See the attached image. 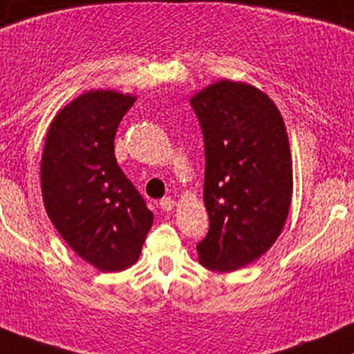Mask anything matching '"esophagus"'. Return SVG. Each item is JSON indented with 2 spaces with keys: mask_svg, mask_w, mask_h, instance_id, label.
Returning a JSON list of instances; mask_svg holds the SVG:
<instances>
[{
  "mask_svg": "<svg viewBox=\"0 0 354 354\" xmlns=\"http://www.w3.org/2000/svg\"><path fill=\"white\" fill-rule=\"evenodd\" d=\"M159 207H161L162 212H171V209L174 208V200L173 198H162V200L159 201Z\"/></svg>",
  "mask_w": 354,
  "mask_h": 354,
  "instance_id": "1",
  "label": "esophagus"
}]
</instances>
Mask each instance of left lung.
Here are the masks:
<instances>
[{
	"instance_id": "obj_1",
	"label": "left lung",
	"mask_w": 354,
	"mask_h": 354,
	"mask_svg": "<svg viewBox=\"0 0 354 354\" xmlns=\"http://www.w3.org/2000/svg\"><path fill=\"white\" fill-rule=\"evenodd\" d=\"M205 138L208 235L198 260L234 272L262 257L284 230L292 201V156L284 118L266 92L223 79L193 94Z\"/></svg>"
}]
</instances>
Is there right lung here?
Returning a JSON list of instances; mask_svg holds the SVG:
<instances>
[{
    "instance_id": "right-lung-1",
    "label": "right lung",
    "mask_w": 354,
    "mask_h": 354,
    "mask_svg": "<svg viewBox=\"0 0 354 354\" xmlns=\"http://www.w3.org/2000/svg\"><path fill=\"white\" fill-rule=\"evenodd\" d=\"M138 97L92 88L57 112L40 162L46 215L67 245L100 272L129 269L153 212L119 168L114 138Z\"/></svg>"
}]
</instances>
